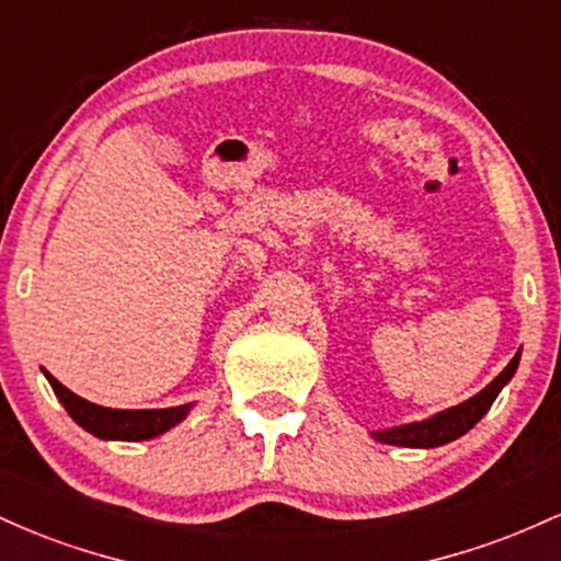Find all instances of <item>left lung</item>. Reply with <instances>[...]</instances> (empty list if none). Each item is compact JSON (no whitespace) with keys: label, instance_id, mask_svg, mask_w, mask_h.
<instances>
[{"label":"left lung","instance_id":"obj_1","mask_svg":"<svg viewBox=\"0 0 561 561\" xmlns=\"http://www.w3.org/2000/svg\"><path fill=\"white\" fill-rule=\"evenodd\" d=\"M519 356H523V351L506 364V369L501 371L488 388H482L478 396H472L469 401L450 405L446 411H437V414L427 416V420L422 422L398 424V427H390V430H375L371 437L379 443H388V446L437 448V446H446L450 440H456V437L467 435L469 430H472L474 424L488 414V409H491L495 398H499V392L504 390L508 379L514 377V371H517L519 366Z\"/></svg>","mask_w":561,"mask_h":561}]
</instances>
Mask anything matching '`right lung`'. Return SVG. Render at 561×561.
Here are the masks:
<instances>
[{"mask_svg":"<svg viewBox=\"0 0 561 561\" xmlns=\"http://www.w3.org/2000/svg\"><path fill=\"white\" fill-rule=\"evenodd\" d=\"M42 371L53 385L55 396L66 405L70 420L100 440H150V437L169 433L192 411V403L173 405V409H107V405L89 403L87 398L70 392L47 369Z\"/></svg>","mask_w":561,"mask_h":561,"instance_id":"1","label":"right lung"}]
</instances>
